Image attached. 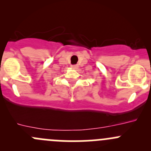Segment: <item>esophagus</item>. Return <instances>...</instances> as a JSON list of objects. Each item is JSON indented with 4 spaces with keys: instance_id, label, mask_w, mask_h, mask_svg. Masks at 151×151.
<instances>
[{
    "instance_id": "1",
    "label": "esophagus",
    "mask_w": 151,
    "mask_h": 151,
    "mask_svg": "<svg viewBox=\"0 0 151 151\" xmlns=\"http://www.w3.org/2000/svg\"><path fill=\"white\" fill-rule=\"evenodd\" d=\"M71 68H72L73 69H77V68H78V66H77V65H72V66H71Z\"/></svg>"
}]
</instances>
